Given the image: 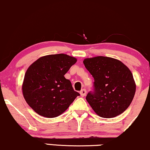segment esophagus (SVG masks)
I'll list each match as a JSON object with an SVG mask.
<instances>
[{"label": "esophagus", "mask_w": 150, "mask_h": 150, "mask_svg": "<svg viewBox=\"0 0 150 150\" xmlns=\"http://www.w3.org/2000/svg\"><path fill=\"white\" fill-rule=\"evenodd\" d=\"M86 94H87V91H86V89H83L80 92V94H81V96L82 97L85 96V95H86Z\"/></svg>", "instance_id": "obj_1"}]
</instances>
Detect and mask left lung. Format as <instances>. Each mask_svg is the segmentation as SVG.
<instances>
[{
  "label": "left lung",
  "instance_id": "left-lung-1",
  "mask_svg": "<svg viewBox=\"0 0 150 150\" xmlns=\"http://www.w3.org/2000/svg\"><path fill=\"white\" fill-rule=\"evenodd\" d=\"M85 67L94 77V92L86 100L97 115L113 118L120 115L131 104L136 92L133 75L125 65L106 56L85 58Z\"/></svg>",
  "mask_w": 150,
  "mask_h": 150
}]
</instances>
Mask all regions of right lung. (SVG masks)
<instances>
[{
	"instance_id": "1",
	"label": "right lung",
	"mask_w": 150,
	"mask_h": 150,
	"mask_svg": "<svg viewBox=\"0 0 150 150\" xmlns=\"http://www.w3.org/2000/svg\"><path fill=\"white\" fill-rule=\"evenodd\" d=\"M76 61L67 54H51L39 58L28 67L22 85L23 94L37 114L47 118L57 117L80 96L70 81L64 76Z\"/></svg>"
}]
</instances>
